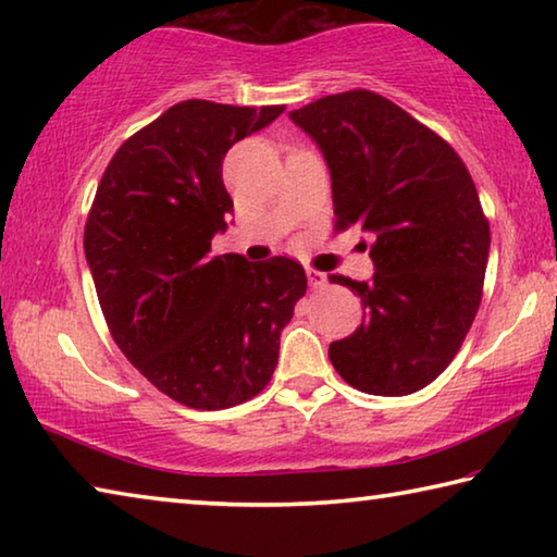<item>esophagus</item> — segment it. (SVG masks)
<instances>
[{
  "mask_svg": "<svg viewBox=\"0 0 557 557\" xmlns=\"http://www.w3.org/2000/svg\"><path fill=\"white\" fill-rule=\"evenodd\" d=\"M307 280H309V285H312V287H324L326 285L324 272L312 270V268H307Z\"/></svg>",
  "mask_w": 557,
  "mask_h": 557,
  "instance_id": "esophagus-1",
  "label": "esophagus"
}]
</instances>
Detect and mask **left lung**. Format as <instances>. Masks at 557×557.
Returning <instances> with one entry per match:
<instances>
[{
  "label": "left lung",
  "mask_w": 557,
  "mask_h": 557,
  "mask_svg": "<svg viewBox=\"0 0 557 557\" xmlns=\"http://www.w3.org/2000/svg\"><path fill=\"white\" fill-rule=\"evenodd\" d=\"M332 172L336 231L373 235L375 275L329 280L361 297L363 319L329 346L361 393L410 395L447 369L474 322L488 260V221L465 162L445 139L371 90L292 110Z\"/></svg>",
  "instance_id": "left-lung-1"
}]
</instances>
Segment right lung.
Masks as SVG:
<instances>
[{
	"mask_svg": "<svg viewBox=\"0 0 557 557\" xmlns=\"http://www.w3.org/2000/svg\"><path fill=\"white\" fill-rule=\"evenodd\" d=\"M282 110L176 102L122 143L90 206L83 248L110 334L157 391L186 408L256 398L307 292L297 260L211 256L233 211L223 157Z\"/></svg>",
	"mask_w": 557,
	"mask_h": 557,
	"instance_id": "right-lung-1",
	"label": "right lung"
}]
</instances>
